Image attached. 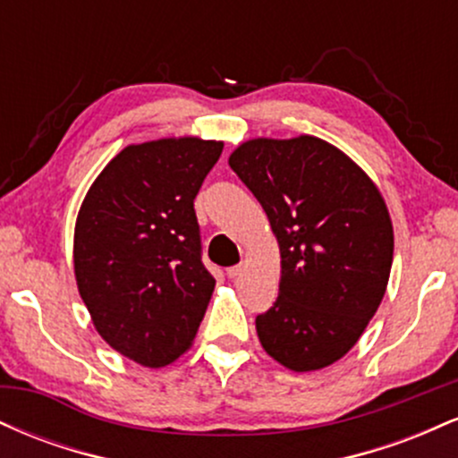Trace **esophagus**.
I'll return each mask as SVG.
<instances>
[{
    "label": "esophagus",
    "instance_id": "obj_1",
    "mask_svg": "<svg viewBox=\"0 0 458 458\" xmlns=\"http://www.w3.org/2000/svg\"><path fill=\"white\" fill-rule=\"evenodd\" d=\"M243 271H245V265H243V262H241V265L228 267V271H225V273H228V277H233V280H234V277H239Z\"/></svg>",
    "mask_w": 458,
    "mask_h": 458
}]
</instances>
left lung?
I'll return each instance as SVG.
<instances>
[{"mask_svg":"<svg viewBox=\"0 0 458 458\" xmlns=\"http://www.w3.org/2000/svg\"><path fill=\"white\" fill-rule=\"evenodd\" d=\"M228 163L280 245V295L256 317L262 349L295 372L334 364L364 334L390 280L394 230L379 189L312 135L250 140Z\"/></svg>","mask_w":458,"mask_h":458,"instance_id":"8db88e82","label":"left lung"}]
</instances>
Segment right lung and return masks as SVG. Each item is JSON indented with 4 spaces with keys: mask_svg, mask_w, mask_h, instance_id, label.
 <instances>
[{
    "mask_svg": "<svg viewBox=\"0 0 458 458\" xmlns=\"http://www.w3.org/2000/svg\"><path fill=\"white\" fill-rule=\"evenodd\" d=\"M222 150L224 141L199 138L127 146L79 208V295L105 343L141 366L185 353L211 301L193 199Z\"/></svg>",
    "mask_w": 458,
    "mask_h": 458,
    "instance_id": "right-lung-1",
    "label": "right lung"
}]
</instances>
